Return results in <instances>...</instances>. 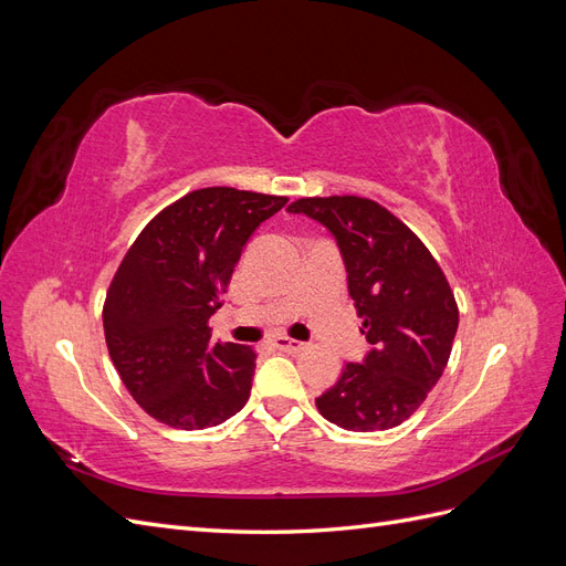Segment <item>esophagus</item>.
<instances>
[{
	"instance_id": "esophagus-1",
	"label": "esophagus",
	"mask_w": 566,
	"mask_h": 566,
	"mask_svg": "<svg viewBox=\"0 0 566 566\" xmlns=\"http://www.w3.org/2000/svg\"><path fill=\"white\" fill-rule=\"evenodd\" d=\"M273 347H276L279 352H285V354H302L306 349L304 342L290 339V337H276L273 339Z\"/></svg>"
}]
</instances>
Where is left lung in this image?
<instances>
[{
	"label": "left lung",
	"mask_w": 566,
	"mask_h": 566,
	"mask_svg": "<svg viewBox=\"0 0 566 566\" xmlns=\"http://www.w3.org/2000/svg\"><path fill=\"white\" fill-rule=\"evenodd\" d=\"M328 229L347 266L361 333L373 345L316 399L352 432L391 430L416 413L449 364L458 304L420 238L382 205L358 196L300 198L287 208Z\"/></svg>",
	"instance_id": "left-lung-1"
}]
</instances>
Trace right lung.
I'll return each mask as SVG.
<instances>
[{
    "label": "right lung",
    "instance_id": "right-lung-1",
    "mask_svg": "<svg viewBox=\"0 0 566 566\" xmlns=\"http://www.w3.org/2000/svg\"><path fill=\"white\" fill-rule=\"evenodd\" d=\"M285 202L231 186L198 188L136 235L106 293L104 333L119 380L150 418L205 430L245 406L256 354L212 342L208 323L248 238Z\"/></svg>",
    "mask_w": 566,
    "mask_h": 566
}]
</instances>
